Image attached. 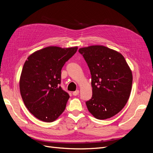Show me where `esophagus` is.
<instances>
[{
    "label": "esophagus",
    "mask_w": 153,
    "mask_h": 153,
    "mask_svg": "<svg viewBox=\"0 0 153 153\" xmlns=\"http://www.w3.org/2000/svg\"><path fill=\"white\" fill-rule=\"evenodd\" d=\"M78 94H79V91H78V90H76V91H74V92H73V96H77V95H78Z\"/></svg>",
    "instance_id": "34e87169"
}]
</instances>
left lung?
Instances as JSON below:
<instances>
[{
    "mask_svg": "<svg viewBox=\"0 0 153 153\" xmlns=\"http://www.w3.org/2000/svg\"><path fill=\"white\" fill-rule=\"evenodd\" d=\"M90 69L92 96L86 101L89 112L98 119L118 114L130 96L133 76L123 55L101 45L78 50Z\"/></svg>",
    "mask_w": 153,
    "mask_h": 153,
    "instance_id": "obj_1",
    "label": "left lung"
}]
</instances>
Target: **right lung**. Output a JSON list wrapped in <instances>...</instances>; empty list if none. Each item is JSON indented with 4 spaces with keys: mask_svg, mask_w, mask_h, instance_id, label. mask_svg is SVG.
Wrapping results in <instances>:
<instances>
[{
    "mask_svg": "<svg viewBox=\"0 0 153 153\" xmlns=\"http://www.w3.org/2000/svg\"><path fill=\"white\" fill-rule=\"evenodd\" d=\"M78 47H48L30 55L20 78V91L29 112L41 121H55L65 110L69 94L61 84V69Z\"/></svg>",
    "mask_w": 153,
    "mask_h": 153,
    "instance_id": "1",
    "label": "right lung"
}]
</instances>
